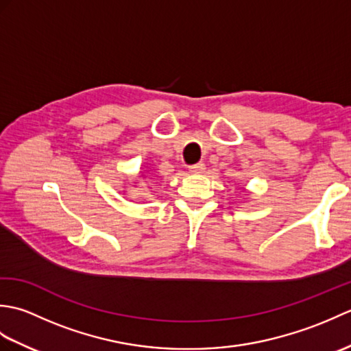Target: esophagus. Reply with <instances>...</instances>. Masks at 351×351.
Wrapping results in <instances>:
<instances>
[{
    "label": "esophagus",
    "instance_id": "34e87169",
    "mask_svg": "<svg viewBox=\"0 0 351 351\" xmlns=\"http://www.w3.org/2000/svg\"><path fill=\"white\" fill-rule=\"evenodd\" d=\"M205 171V164L204 162H197L195 166L190 167V173H195V175H200Z\"/></svg>",
    "mask_w": 351,
    "mask_h": 351
}]
</instances>
